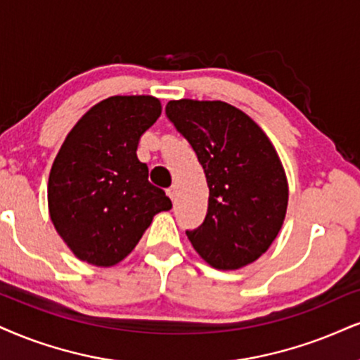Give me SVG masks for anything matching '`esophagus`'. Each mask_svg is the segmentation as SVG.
I'll return each instance as SVG.
<instances>
[{
	"instance_id": "esophagus-1",
	"label": "esophagus",
	"mask_w": 360,
	"mask_h": 360,
	"mask_svg": "<svg viewBox=\"0 0 360 360\" xmlns=\"http://www.w3.org/2000/svg\"><path fill=\"white\" fill-rule=\"evenodd\" d=\"M167 195L173 200V198L176 197V185H172L170 188H167Z\"/></svg>"
}]
</instances>
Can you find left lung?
Segmentation results:
<instances>
[{"label":"left lung","mask_w":360,"mask_h":360,"mask_svg":"<svg viewBox=\"0 0 360 360\" xmlns=\"http://www.w3.org/2000/svg\"><path fill=\"white\" fill-rule=\"evenodd\" d=\"M165 113L197 153L208 185L203 224L187 230L212 267L235 270L267 252L285 219V172L269 136L225 101L172 100Z\"/></svg>","instance_id":"1"}]
</instances>
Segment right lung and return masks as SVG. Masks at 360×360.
<instances>
[{"mask_svg": "<svg viewBox=\"0 0 360 360\" xmlns=\"http://www.w3.org/2000/svg\"><path fill=\"white\" fill-rule=\"evenodd\" d=\"M160 113L153 96H110L88 110L61 145L48 180V208L79 260L98 267L118 264L153 215L172 208L136 157L140 136Z\"/></svg>", "mask_w": 360, "mask_h": 360, "instance_id": "right-lung-1", "label": "right lung"}]
</instances>
